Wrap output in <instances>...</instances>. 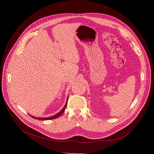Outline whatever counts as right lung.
Here are the masks:
<instances>
[{"mask_svg": "<svg viewBox=\"0 0 154 154\" xmlns=\"http://www.w3.org/2000/svg\"><path fill=\"white\" fill-rule=\"evenodd\" d=\"M67 101L66 105H65L64 107L62 109V110L60 112H59L58 114H57L56 115H55V116H52V117H47V118H37V117H34L32 116H30H30H31L32 118L37 119H38V120H52V119H56V118H57V117H60V116L63 114V113L64 112L65 109H66V107H67Z\"/></svg>", "mask_w": 154, "mask_h": 154, "instance_id": "obj_1", "label": "right lung"}]
</instances>
